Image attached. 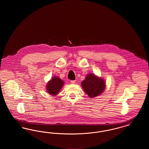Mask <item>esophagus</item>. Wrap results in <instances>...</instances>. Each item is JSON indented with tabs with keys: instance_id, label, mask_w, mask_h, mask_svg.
<instances>
[{
	"instance_id": "1",
	"label": "esophagus",
	"mask_w": 149,
	"mask_h": 149,
	"mask_svg": "<svg viewBox=\"0 0 149 149\" xmlns=\"http://www.w3.org/2000/svg\"><path fill=\"white\" fill-rule=\"evenodd\" d=\"M75 81H76V80H71L70 83H71V84H74L75 83Z\"/></svg>"
}]
</instances>
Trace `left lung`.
I'll list each match as a JSON object with an SVG mask.
<instances>
[{"instance_id": "obj_1", "label": "left lung", "mask_w": 149, "mask_h": 149, "mask_svg": "<svg viewBox=\"0 0 149 149\" xmlns=\"http://www.w3.org/2000/svg\"><path fill=\"white\" fill-rule=\"evenodd\" d=\"M85 93L91 98L98 96L104 91L106 84L104 81L93 74L87 75L81 83Z\"/></svg>"}]
</instances>
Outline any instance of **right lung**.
Listing matches in <instances>:
<instances>
[{
    "instance_id": "add662e5",
    "label": "right lung",
    "mask_w": 149,
    "mask_h": 149,
    "mask_svg": "<svg viewBox=\"0 0 149 149\" xmlns=\"http://www.w3.org/2000/svg\"><path fill=\"white\" fill-rule=\"evenodd\" d=\"M64 85V81L56 77H54L47 84V92L52 95H55L60 92Z\"/></svg>"
}]
</instances>
